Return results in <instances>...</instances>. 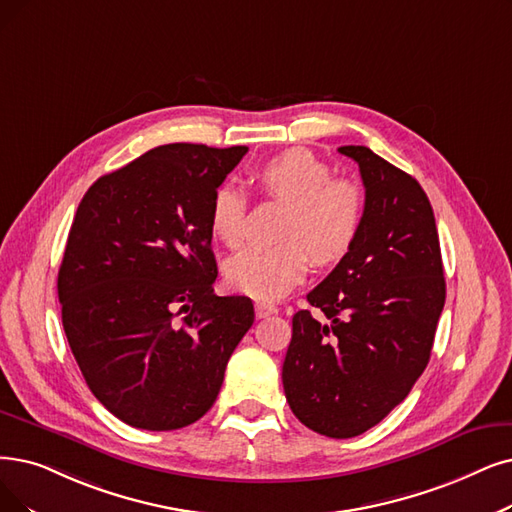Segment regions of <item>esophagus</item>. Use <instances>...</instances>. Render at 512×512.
<instances>
[{
	"instance_id": "esophagus-1",
	"label": "esophagus",
	"mask_w": 512,
	"mask_h": 512,
	"mask_svg": "<svg viewBox=\"0 0 512 512\" xmlns=\"http://www.w3.org/2000/svg\"><path fill=\"white\" fill-rule=\"evenodd\" d=\"M254 309H256V317L258 319H264V317L277 313V306L271 304V302H256Z\"/></svg>"
}]
</instances>
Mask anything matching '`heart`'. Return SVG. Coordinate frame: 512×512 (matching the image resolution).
I'll use <instances>...</instances> for the list:
<instances>
[{
    "label": "heart",
    "mask_w": 512,
    "mask_h": 512,
    "mask_svg": "<svg viewBox=\"0 0 512 512\" xmlns=\"http://www.w3.org/2000/svg\"><path fill=\"white\" fill-rule=\"evenodd\" d=\"M258 185L288 203L281 245H248L224 264L233 290L262 300H275L294 290L311 269L342 258L353 245L363 216V195L355 180L334 178L332 168L309 149H290L256 170ZM210 231L229 248L245 233V195L235 185H222L210 201Z\"/></svg>",
    "instance_id": "b5f03b06"
}]
</instances>
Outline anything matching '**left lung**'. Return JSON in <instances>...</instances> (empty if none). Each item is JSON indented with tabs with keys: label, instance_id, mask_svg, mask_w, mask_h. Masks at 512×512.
<instances>
[{
	"label": "left lung",
	"instance_id": "obj_1",
	"mask_svg": "<svg viewBox=\"0 0 512 512\" xmlns=\"http://www.w3.org/2000/svg\"><path fill=\"white\" fill-rule=\"evenodd\" d=\"M365 187L353 245L292 319L283 391L311 431L349 439L397 407L431 359L445 304L435 214L418 180L367 147H340Z\"/></svg>",
	"mask_w": 512,
	"mask_h": 512
}]
</instances>
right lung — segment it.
Segmentation results:
<instances>
[{"label":"right lung","instance_id":"add662e5","mask_svg":"<svg viewBox=\"0 0 512 512\" xmlns=\"http://www.w3.org/2000/svg\"><path fill=\"white\" fill-rule=\"evenodd\" d=\"M248 147L163 145L100 176L75 212L58 300L94 397L145 431H176L214 405L254 323L216 296L210 201Z\"/></svg>","mask_w":512,"mask_h":512}]
</instances>
